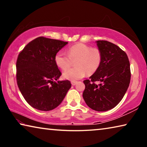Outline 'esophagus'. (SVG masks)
Returning <instances> with one entry per match:
<instances>
[{"label":"esophagus","instance_id":"obj_1","mask_svg":"<svg viewBox=\"0 0 147 147\" xmlns=\"http://www.w3.org/2000/svg\"><path fill=\"white\" fill-rule=\"evenodd\" d=\"M76 83H77V82H76V81H72L71 82V84L73 86H75L76 84Z\"/></svg>","mask_w":147,"mask_h":147}]
</instances>
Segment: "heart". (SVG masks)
Returning <instances> with one entry per match:
<instances>
[{
  "instance_id": "1",
  "label": "heart",
  "mask_w": 147,
  "mask_h": 147,
  "mask_svg": "<svg viewBox=\"0 0 147 147\" xmlns=\"http://www.w3.org/2000/svg\"><path fill=\"white\" fill-rule=\"evenodd\" d=\"M54 60L62 70H66L74 61L75 67L69 69L63 73L65 78L75 81L82 78L86 73L93 74L99 68L102 61L101 53L85 44H77L68 49L67 54L59 51L56 54Z\"/></svg>"
}]
</instances>
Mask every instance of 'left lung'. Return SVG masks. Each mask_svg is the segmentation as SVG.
<instances>
[{
	"label": "left lung",
	"instance_id": "8db88e82",
	"mask_svg": "<svg viewBox=\"0 0 147 147\" xmlns=\"http://www.w3.org/2000/svg\"><path fill=\"white\" fill-rule=\"evenodd\" d=\"M102 54L99 68L84 81L83 98L89 108L106 111L120 102L130 82V65L125 52L107 41H96ZM99 81L98 85L94 83Z\"/></svg>",
	"mask_w": 147,
	"mask_h": 147
}]
</instances>
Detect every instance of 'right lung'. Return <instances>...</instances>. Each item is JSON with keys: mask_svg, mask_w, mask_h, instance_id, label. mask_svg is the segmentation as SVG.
Instances as JSON below:
<instances>
[{"mask_svg": "<svg viewBox=\"0 0 147 147\" xmlns=\"http://www.w3.org/2000/svg\"><path fill=\"white\" fill-rule=\"evenodd\" d=\"M67 43L39 37L19 53L16 63L17 85L33 108L41 111L54 109L71 88L70 81L58 80L61 73L54 60L56 54Z\"/></svg>", "mask_w": 147, "mask_h": 147, "instance_id": "right-lung-1", "label": "right lung"}]
</instances>
